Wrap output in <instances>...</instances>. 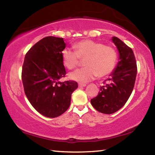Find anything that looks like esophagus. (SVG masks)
Segmentation results:
<instances>
[{"label": "esophagus", "mask_w": 155, "mask_h": 155, "mask_svg": "<svg viewBox=\"0 0 155 155\" xmlns=\"http://www.w3.org/2000/svg\"><path fill=\"white\" fill-rule=\"evenodd\" d=\"M86 84L85 83H78V87H85Z\"/></svg>", "instance_id": "esophagus-1"}]
</instances>
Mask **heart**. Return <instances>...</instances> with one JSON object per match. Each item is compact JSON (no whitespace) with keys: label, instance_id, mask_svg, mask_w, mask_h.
Returning <instances> with one entry per match:
<instances>
[{"label":"heart","instance_id":"b5f03b06","mask_svg":"<svg viewBox=\"0 0 155 155\" xmlns=\"http://www.w3.org/2000/svg\"><path fill=\"white\" fill-rule=\"evenodd\" d=\"M74 51L65 48L61 52L62 61L68 70H72L84 60L85 68L70 73V79L79 83H87L98 76L109 75L117 62V52L110 46L91 40H84L73 46Z\"/></svg>","mask_w":155,"mask_h":155}]
</instances>
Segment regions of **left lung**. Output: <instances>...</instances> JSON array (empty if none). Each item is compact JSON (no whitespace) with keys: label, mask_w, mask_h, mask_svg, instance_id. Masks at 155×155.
I'll use <instances>...</instances> for the list:
<instances>
[{"label":"left lung","mask_w":155,"mask_h":155,"mask_svg":"<svg viewBox=\"0 0 155 155\" xmlns=\"http://www.w3.org/2000/svg\"><path fill=\"white\" fill-rule=\"evenodd\" d=\"M111 40L119 52V61L105 81L107 83L101 86L98 95L91 99L94 109L105 114H114L124 105L132 93L137 75L133 50L117 37H112Z\"/></svg>","instance_id":"1"}]
</instances>
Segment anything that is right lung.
I'll return each mask as SVG.
<instances>
[{"label": "right lung", "instance_id": "right-lung-1", "mask_svg": "<svg viewBox=\"0 0 155 155\" xmlns=\"http://www.w3.org/2000/svg\"><path fill=\"white\" fill-rule=\"evenodd\" d=\"M65 46L63 38L46 37L27 52L22 65L26 96L34 109L47 117L66 111L72 94L78 87L76 81H59L66 74L61 58Z\"/></svg>", "mask_w": 155, "mask_h": 155}]
</instances>
